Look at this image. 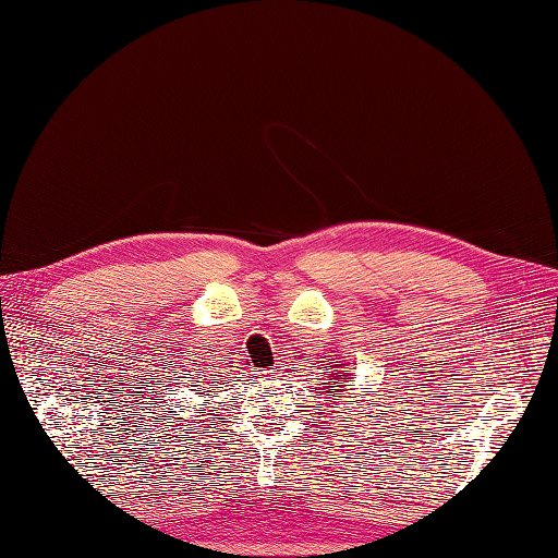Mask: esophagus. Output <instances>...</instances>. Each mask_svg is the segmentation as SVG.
Wrapping results in <instances>:
<instances>
[{"label":"esophagus","instance_id":"34e87169","mask_svg":"<svg viewBox=\"0 0 558 558\" xmlns=\"http://www.w3.org/2000/svg\"><path fill=\"white\" fill-rule=\"evenodd\" d=\"M278 372L276 369H266V372H258V378H276Z\"/></svg>","mask_w":558,"mask_h":558}]
</instances>
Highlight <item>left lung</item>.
Masks as SVG:
<instances>
[{
    "instance_id": "1",
    "label": "left lung",
    "mask_w": 558,
    "mask_h": 558,
    "mask_svg": "<svg viewBox=\"0 0 558 558\" xmlns=\"http://www.w3.org/2000/svg\"><path fill=\"white\" fill-rule=\"evenodd\" d=\"M345 369L348 366L333 364V372H326V384H322V393L328 398L330 408H336L338 402H342V405H352L354 402V400H348V396H345V390H352V388H345V381H340V378L350 376V374H345ZM345 420H350V417H345Z\"/></svg>"
}]
</instances>
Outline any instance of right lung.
Segmentation results:
<instances>
[{"mask_svg": "<svg viewBox=\"0 0 558 558\" xmlns=\"http://www.w3.org/2000/svg\"><path fill=\"white\" fill-rule=\"evenodd\" d=\"M208 384H213V386H204V388H213V390H204V393H218V390H216L218 378H213V381H208Z\"/></svg>", "mask_w": 558, "mask_h": 558, "instance_id": "right-lung-1", "label": "right lung"}]
</instances>
